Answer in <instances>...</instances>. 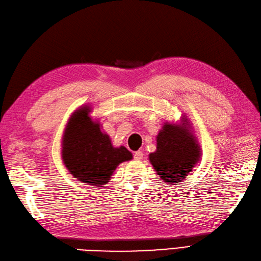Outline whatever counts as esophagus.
<instances>
[{
  "label": "esophagus",
  "instance_id": "obj_1",
  "mask_svg": "<svg viewBox=\"0 0 261 261\" xmlns=\"http://www.w3.org/2000/svg\"><path fill=\"white\" fill-rule=\"evenodd\" d=\"M134 159L137 160V161H140V160L143 159V152H142V150H137V152L134 153Z\"/></svg>",
  "mask_w": 261,
  "mask_h": 261
}]
</instances>
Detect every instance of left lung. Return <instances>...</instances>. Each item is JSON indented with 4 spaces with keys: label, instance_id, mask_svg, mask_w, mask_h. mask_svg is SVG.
I'll list each match as a JSON object with an SVG mask.
<instances>
[{
    "label": "left lung",
    "instance_id": "obj_1",
    "mask_svg": "<svg viewBox=\"0 0 261 261\" xmlns=\"http://www.w3.org/2000/svg\"><path fill=\"white\" fill-rule=\"evenodd\" d=\"M200 147L187 129L165 124L159 133L156 152L149 161L160 177L172 185L183 181L200 160Z\"/></svg>",
    "mask_w": 261,
    "mask_h": 261
}]
</instances>
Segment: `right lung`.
Instances as JSON below:
<instances>
[{
    "instance_id": "right-lung-1",
    "label": "right lung",
    "mask_w": 261,
    "mask_h": 261,
    "mask_svg": "<svg viewBox=\"0 0 261 261\" xmlns=\"http://www.w3.org/2000/svg\"><path fill=\"white\" fill-rule=\"evenodd\" d=\"M89 108L74 114L63 136L62 159L69 172L88 185L106 184L116 167L133 156L124 146L115 148L111 138L101 133L99 124L92 123Z\"/></svg>"
}]
</instances>
